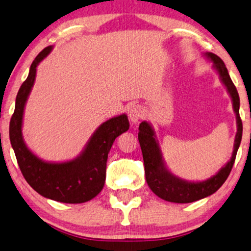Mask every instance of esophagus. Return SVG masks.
Wrapping results in <instances>:
<instances>
[{
	"label": "esophagus",
	"instance_id": "esophagus-1",
	"mask_svg": "<svg viewBox=\"0 0 251 251\" xmlns=\"http://www.w3.org/2000/svg\"><path fill=\"white\" fill-rule=\"evenodd\" d=\"M127 114H128V118L130 122L136 123L143 117L144 109L142 108V106H140V104H132V106L128 107V109H127Z\"/></svg>",
	"mask_w": 251,
	"mask_h": 251
}]
</instances>
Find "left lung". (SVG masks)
Returning <instances> with one entry per match:
<instances>
[{
  "instance_id": "1",
  "label": "left lung",
  "mask_w": 251,
  "mask_h": 251,
  "mask_svg": "<svg viewBox=\"0 0 251 251\" xmlns=\"http://www.w3.org/2000/svg\"><path fill=\"white\" fill-rule=\"evenodd\" d=\"M205 57L213 63V69L218 72L220 80L226 88L232 100L233 111L237 118V134L234 138L231 159L214 176L203 181H188L171 174L164 163L161 149L156 140L154 129L148 122H142L138 127V142L144 160L145 178L150 188L156 196L171 203H192L214 194L221 187L232 169L235 155L240 147L242 137V122L239 115L240 99L237 89L227 72L226 64L218 55L205 53Z\"/></svg>"
}]
</instances>
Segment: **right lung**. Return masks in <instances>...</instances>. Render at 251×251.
<instances>
[{
    "mask_svg": "<svg viewBox=\"0 0 251 251\" xmlns=\"http://www.w3.org/2000/svg\"><path fill=\"white\" fill-rule=\"evenodd\" d=\"M53 50L48 46L32 62L29 74L19 89L10 122V141L20 170L28 184L40 195L61 203H85L101 192L106 180L108 153L116 137L129 128L127 115L108 119L95 130L76 158L50 162L30 151L22 135L25 107L36 80L37 66Z\"/></svg>",
    "mask_w": 251,
    "mask_h": 251,
    "instance_id": "right-lung-1",
    "label": "right lung"
}]
</instances>
